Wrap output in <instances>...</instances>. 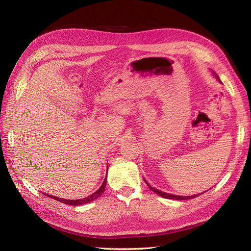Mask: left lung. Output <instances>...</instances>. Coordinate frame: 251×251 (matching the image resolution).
<instances>
[{
  "label": "left lung",
  "instance_id": "1",
  "mask_svg": "<svg viewBox=\"0 0 251 251\" xmlns=\"http://www.w3.org/2000/svg\"><path fill=\"white\" fill-rule=\"evenodd\" d=\"M218 79H219V77H218ZM220 80V79H219ZM146 181V180H144ZM147 182V181H146ZM147 184H148V186H149V188L151 189V191H153L154 193H156L157 195H159V196H161V197H163V198H166V199H174V200H188V199H194V198H196V197H198V196H200L201 194H197V195H194V196H176V195H171V194H168V193H163V192H161V191H159V189H156V188H154V187H151L148 182H147Z\"/></svg>",
  "mask_w": 251,
  "mask_h": 251
}]
</instances>
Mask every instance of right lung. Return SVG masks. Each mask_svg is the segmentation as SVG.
Segmentation results:
<instances>
[{"instance_id": "right-lung-1", "label": "right lung", "mask_w": 251, "mask_h": 251, "mask_svg": "<svg viewBox=\"0 0 251 251\" xmlns=\"http://www.w3.org/2000/svg\"><path fill=\"white\" fill-rule=\"evenodd\" d=\"M105 184H107V178H104V181L102 182L101 186L97 189V191L95 193H93L92 195H90L89 197H87V198H83V199H78V200H67V199H63V198H57V197H54V196H51V195H47V194H44L46 195L47 197H50V198L54 199V200H57L59 202L62 203H65V204H69V205H74V206H76V205H82V204H87V203H90L92 202L94 200H96L98 197H100L102 195V193L104 192V188H105Z\"/></svg>"}]
</instances>
